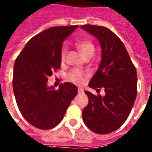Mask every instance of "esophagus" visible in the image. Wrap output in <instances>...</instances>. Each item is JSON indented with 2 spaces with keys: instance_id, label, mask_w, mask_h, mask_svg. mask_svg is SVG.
<instances>
[{
  "instance_id": "34e87169",
  "label": "esophagus",
  "mask_w": 152,
  "mask_h": 152,
  "mask_svg": "<svg viewBox=\"0 0 152 152\" xmlns=\"http://www.w3.org/2000/svg\"><path fill=\"white\" fill-rule=\"evenodd\" d=\"M77 91H78L79 94H82V93H84V90H83L82 88H78V89H77Z\"/></svg>"
}]
</instances>
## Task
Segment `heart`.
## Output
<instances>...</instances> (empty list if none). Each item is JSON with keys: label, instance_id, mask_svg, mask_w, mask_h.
Here are the masks:
<instances>
[{"label": "heart", "instance_id": "heart-1", "mask_svg": "<svg viewBox=\"0 0 152 152\" xmlns=\"http://www.w3.org/2000/svg\"><path fill=\"white\" fill-rule=\"evenodd\" d=\"M76 45L85 58L93 56L94 53V45L90 39H84L78 40L76 43ZM65 58H66V49L63 48L61 52V61L62 62L64 61ZM86 77H87V75L85 73L77 69L72 70V72H70L68 74V79L72 82L77 83V84L82 83Z\"/></svg>", "mask_w": 152, "mask_h": 152}]
</instances>
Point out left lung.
Returning <instances> with one entry per match:
<instances>
[{"instance_id":"8db88e82","label":"left lung","mask_w":152,"mask_h":152,"mask_svg":"<svg viewBox=\"0 0 152 152\" xmlns=\"http://www.w3.org/2000/svg\"><path fill=\"white\" fill-rule=\"evenodd\" d=\"M96 37L102 49L100 66L89 87L103 88L105 96L85 91L89 103L83 110L84 123L95 133L108 134L119 129L129 116L137 95V72L121 39L104 26L83 25Z\"/></svg>"}]
</instances>
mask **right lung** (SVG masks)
<instances>
[{
  "label": "right lung",
  "mask_w": 152,
  "mask_h": 152,
  "mask_svg": "<svg viewBox=\"0 0 152 152\" xmlns=\"http://www.w3.org/2000/svg\"><path fill=\"white\" fill-rule=\"evenodd\" d=\"M77 26H53L42 31L28 41L16 58L13 89L17 107L36 128L50 129L59 124L77 95L75 84L65 82L55 90L47 87V80L61 67L63 42Z\"/></svg>",
  "instance_id": "1"
}]
</instances>
